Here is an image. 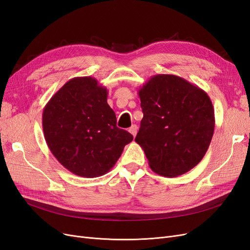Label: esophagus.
<instances>
[{"mask_svg": "<svg viewBox=\"0 0 250 250\" xmlns=\"http://www.w3.org/2000/svg\"><path fill=\"white\" fill-rule=\"evenodd\" d=\"M128 131H129V132L133 135V137H135V135H137V132H138V127H137V125H132V126L129 128V130H128Z\"/></svg>", "mask_w": 250, "mask_h": 250, "instance_id": "esophagus-1", "label": "esophagus"}]
</instances>
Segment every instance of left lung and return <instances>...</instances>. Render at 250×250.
<instances>
[{
    "label": "left lung",
    "mask_w": 250,
    "mask_h": 250,
    "mask_svg": "<svg viewBox=\"0 0 250 250\" xmlns=\"http://www.w3.org/2000/svg\"><path fill=\"white\" fill-rule=\"evenodd\" d=\"M144 117L135 142L153 172L176 177L206 155L215 129L208 95L176 75L158 74L139 89Z\"/></svg>",
    "instance_id": "8db88e82"
}]
</instances>
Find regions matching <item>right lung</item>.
I'll return each instance as SVG.
<instances>
[{
    "label": "right lung",
    "mask_w": 250,
    "mask_h": 250,
    "mask_svg": "<svg viewBox=\"0 0 250 250\" xmlns=\"http://www.w3.org/2000/svg\"><path fill=\"white\" fill-rule=\"evenodd\" d=\"M107 89L94 77H75L52 96L42 111L44 140L56 160L81 177L106 174L133 137L117 127Z\"/></svg>",
    "instance_id": "obj_1"
}]
</instances>
